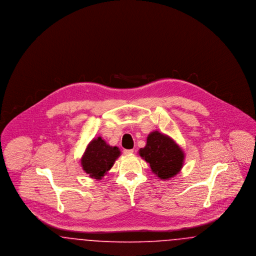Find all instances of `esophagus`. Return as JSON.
Listing matches in <instances>:
<instances>
[{"label":"esophagus","instance_id":"34e87169","mask_svg":"<svg viewBox=\"0 0 256 256\" xmlns=\"http://www.w3.org/2000/svg\"><path fill=\"white\" fill-rule=\"evenodd\" d=\"M134 152V150H124V154H132Z\"/></svg>","mask_w":256,"mask_h":256}]
</instances>
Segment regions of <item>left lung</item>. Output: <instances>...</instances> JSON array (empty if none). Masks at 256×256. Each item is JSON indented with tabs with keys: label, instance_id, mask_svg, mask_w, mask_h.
Wrapping results in <instances>:
<instances>
[{
	"label": "left lung",
	"instance_id": "obj_1",
	"mask_svg": "<svg viewBox=\"0 0 256 256\" xmlns=\"http://www.w3.org/2000/svg\"><path fill=\"white\" fill-rule=\"evenodd\" d=\"M139 154L161 180L172 178L182 168L184 154L182 148L169 136L158 132L148 136L146 146L139 150Z\"/></svg>",
	"mask_w": 256,
	"mask_h": 256
}]
</instances>
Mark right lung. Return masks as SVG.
Returning a JSON list of instances; mask_svg holds the SVG:
<instances>
[{"label":"right lung","mask_w":256,"mask_h":256,"mask_svg":"<svg viewBox=\"0 0 256 256\" xmlns=\"http://www.w3.org/2000/svg\"><path fill=\"white\" fill-rule=\"evenodd\" d=\"M120 154V150L117 146H110L100 137H98L86 148L82 158V169L91 178L100 180L111 169Z\"/></svg>","instance_id":"add662e5"}]
</instances>
